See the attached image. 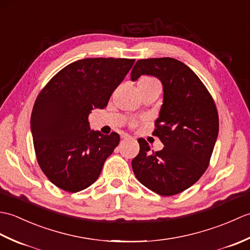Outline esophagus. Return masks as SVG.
Listing matches in <instances>:
<instances>
[{
	"label": "esophagus",
	"instance_id": "esophagus-1",
	"mask_svg": "<svg viewBox=\"0 0 250 250\" xmlns=\"http://www.w3.org/2000/svg\"><path fill=\"white\" fill-rule=\"evenodd\" d=\"M121 139H122V140H130L131 136H130L129 134L124 133V134H121Z\"/></svg>",
	"mask_w": 250,
	"mask_h": 250
}]
</instances>
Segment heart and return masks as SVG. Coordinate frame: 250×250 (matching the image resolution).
<instances>
[{
  "label": "heart",
  "mask_w": 250,
  "mask_h": 250,
  "mask_svg": "<svg viewBox=\"0 0 250 250\" xmlns=\"http://www.w3.org/2000/svg\"><path fill=\"white\" fill-rule=\"evenodd\" d=\"M159 83L157 79L152 78V77H142L139 81V84H145V86H150V84H156Z\"/></svg>",
  "instance_id": "heart-1"
}]
</instances>
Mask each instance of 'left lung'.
Listing matches in <instances>:
<instances>
[{
  "label": "left lung",
  "instance_id": "left-lung-1",
  "mask_svg": "<svg viewBox=\"0 0 250 250\" xmlns=\"http://www.w3.org/2000/svg\"><path fill=\"white\" fill-rule=\"evenodd\" d=\"M151 75L161 82L163 104L153 135L163 149L150 152L140 139V152L132 160L139 182L163 196L183 192L206 171L218 136L219 119L213 98L195 73L173 58L139 60L131 81Z\"/></svg>",
  "mask_w": 250,
  "mask_h": 250
}]
</instances>
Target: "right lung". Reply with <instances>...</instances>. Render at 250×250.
Segmentation results:
<instances>
[{"mask_svg":"<svg viewBox=\"0 0 250 250\" xmlns=\"http://www.w3.org/2000/svg\"><path fill=\"white\" fill-rule=\"evenodd\" d=\"M134 59L87 58L56 74L37 97L31 115L33 144L42 171L62 190L78 192L100 176L120 136L90 129L88 117L103 109Z\"/></svg>","mask_w":250,"mask_h":250,"instance_id":"1","label":"right lung"}]
</instances>
